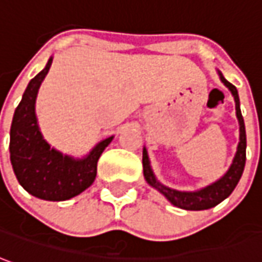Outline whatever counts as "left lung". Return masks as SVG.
Segmentation results:
<instances>
[{
  "label": "left lung",
  "mask_w": 262,
  "mask_h": 262,
  "mask_svg": "<svg viewBox=\"0 0 262 262\" xmlns=\"http://www.w3.org/2000/svg\"><path fill=\"white\" fill-rule=\"evenodd\" d=\"M220 78H221V81L224 82L225 85L228 86L231 94L234 95L237 118L238 122H239V142H238L237 154L234 157V161L231 164L230 169L227 171V174L223 178H220L214 184H211V185L200 189V191H195V192H184V191H177V189L168 188V187L162 185V184H160L155 180L152 169L149 167L148 155H147L145 148H144V152H142V167H144V177H145L147 183L149 185H152L154 188L158 189L160 192H162L164 195L167 196V200H168L169 203L174 204L178 208H183V210L201 211L208 210V208H212V207L218 205L221 201H224L227 196H230L231 192L237 187L238 181H239V178L243 176V171H244L247 137H245L244 118H243L241 110H239L238 91L235 86L223 77V74H220Z\"/></svg>",
  "instance_id": "8db88e82"
}]
</instances>
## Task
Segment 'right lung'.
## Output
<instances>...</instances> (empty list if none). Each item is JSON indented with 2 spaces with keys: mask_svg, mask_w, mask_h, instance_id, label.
I'll return each mask as SVG.
<instances>
[{
  "mask_svg": "<svg viewBox=\"0 0 262 262\" xmlns=\"http://www.w3.org/2000/svg\"><path fill=\"white\" fill-rule=\"evenodd\" d=\"M52 58L30 81L11 125L10 157L18 183L31 195L47 201H66L81 194L95 180L97 162L113 137L101 141L82 160L62 155L42 138L35 117L38 88Z\"/></svg>",
  "mask_w": 262,
  "mask_h": 262,
  "instance_id": "1",
  "label": "right lung"
}]
</instances>
